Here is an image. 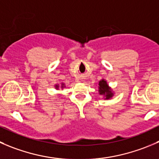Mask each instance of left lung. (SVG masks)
<instances>
[{"label": "left lung", "instance_id": "1", "mask_svg": "<svg viewBox=\"0 0 159 159\" xmlns=\"http://www.w3.org/2000/svg\"><path fill=\"white\" fill-rule=\"evenodd\" d=\"M98 85H99V87H98L99 88V93L101 95H106V99H109L112 96V93L111 92V91H109V89L106 81H104V80L100 81Z\"/></svg>", "mask_w": 159, "mask_h": 159}]
</instances>
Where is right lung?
<instances>
[{
	"instance_id": "1",
	"label": "right lung",
	"mask_w": 159,
	"mask_h": 159,
	"mask_svg": "<svg viewBox=\"0 0 159 159\" xmlns=\"http://www.w3.org/2000/svg\"><path fill=\"white\" fill-rule=\"evenodd\" d=\"M56 87H58V86H57V85H56Z\"/></svg>"
}]
</instances>
